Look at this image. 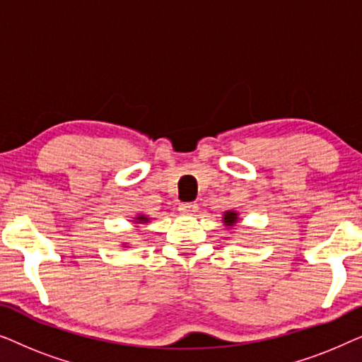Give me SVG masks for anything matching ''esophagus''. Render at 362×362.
I'll return each instance as SVG.
<instances>
[{
	"mask_svg": "<svg viewBox=\"0 0 362 362\" xmlns=\"http://www.w3.org/2000/svg\"><path fill=\"white\" fill-rule=\"evenodd\" d=\"M180 211L185 212V214H194L197 211V204L196 202H181Z\"/></svg>",
	"mask_w": 362,
	"mask_h": 362,
	"instance_id": "esophagus-1",
	"label": "esophagus"
}]
</instances>
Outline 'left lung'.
<instances>
[{
    "label": "left lung",
    "instance_id": "1",
    "mask_svg": "<svg viewBox=\"0 0 362 362\" xmlns=\"http://www.w3.org/2000/svg\"><path fill=\"white\" fill-rule=\"evenodd\" d=\"M222 221L226 222V226H234L237 221H239V214H237L235 211H227L224 212V217H222Z\"/></svg>",
    "mask_w": 362,
    "mask_h": 362
}]
</instances>
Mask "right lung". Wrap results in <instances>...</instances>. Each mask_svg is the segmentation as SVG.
I'll return each mask as SVG.
<instances>
[{"mask_svg": "<svg viewBox=\"0 0 362 362\" xmlns=\"http://www.w3.org/2000/svg\"><path fill=\"white\" fill-rule=\"evenodd\" d=\"M148 221H150V219H148V217L146 216H138L136 217V219H135V222H136V224H146V222Z\"/></svg>", "mask_w": 362, "mask_h": 362, "instance_id": "right-lung-1", "label": "right lung"}]
</instances>
